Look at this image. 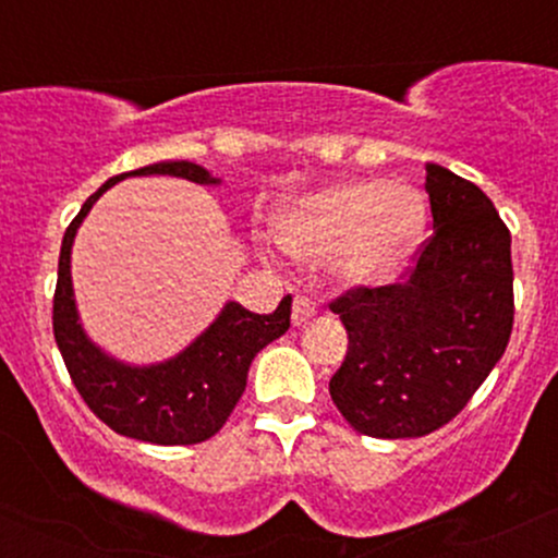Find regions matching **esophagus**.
I'll return each instance as SVG.
<instances>
[{"label":"esophagus","instance_id":"34e87169","mask_svg":"<svg viewBox=\"0 0 558 558\" xmlns=\"http://www.w3.org/2000/svg\"><path fill=\"white\" fill-rule=\"evenodd\" d=\"M317 315V306H315V301H310L306 296H296L293 299V312H291V319H293V325H306L310 323L312 317Z\"/></svg>","mask_w":558,"mask_h":558}]
</instances>
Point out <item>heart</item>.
<instances>
[{"mask_svg": "<svg viewBox=\"0 0 558 558\" xmlns=\"http://www.w3.org/2000/svg\"><path fill=\"white\" fill-rule=\"evenodd\" d=\"M422 215L420 194L409 185L343 181L293 198L275 217V233L299 259L336 257L345 283L380 286L407 265Z\"/></svg>", "mask_w": 558, "mask_h": 558, "instance_id": "obj_1", "label": "heart"}]
</instances>
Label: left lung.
Wrapping results in <instances>:
<instances>
[{"instance_id": "left-lung-1", "label": "left lung", "mask_w": 558, "mask_h": 558, "mask_svg": "<svg viewBox=\"0 0 558 558\" xmlns=\"http://www.w3.org/2000/svg\"><path fill=\"white\" fill-rule=\"evenodd\" d=\"M433 235L403 283L330 304L349 351L330 396L356 433L420 438L451 422L501 360L514 325L511 235L475 183L427 165Z\"/></svg>"}]
</instances>
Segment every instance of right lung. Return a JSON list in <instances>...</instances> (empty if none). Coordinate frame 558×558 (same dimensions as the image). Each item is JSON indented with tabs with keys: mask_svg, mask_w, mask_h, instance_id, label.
<instances>
[{
	"mask_svg": "<svg viewBox=\"0 0 558 558\" xmlns=\"http://www.w3.org/2000/svg\"><path fill=\"white\" fill-rule=\"evenodd\" d=\"M128 175H175L202 185L220 183V178L209 175L202 165L178 159L114 175L88 196L62 239L52 312L54 341L81 399L114 433L157 446L202 444L226 425L246 388L254 356L291 328V296L280 301L272 315H254L228 301L215 323L168 362L133 367L105 354L78 323L70 248L96 198Z\"/></svg>",
	"mask_w": 558,
	"mask_h": 558,
	"instance_id": "obj_1",
	"label": "right lung"
}]
</instances>
